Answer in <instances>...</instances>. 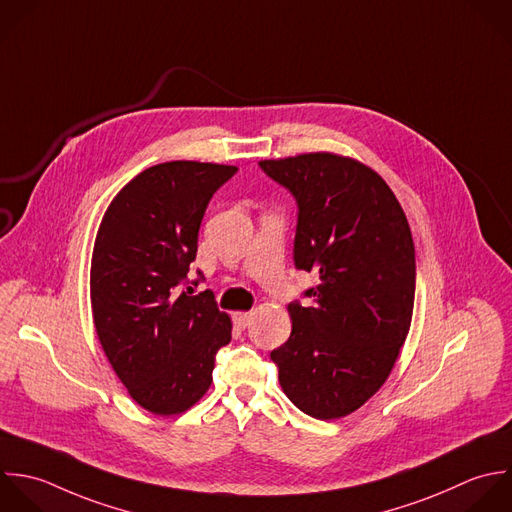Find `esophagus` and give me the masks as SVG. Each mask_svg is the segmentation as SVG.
I'll list each match as a JSON object with an SVG mask.
<instances>
[{
    "label": "esophagus",
    "instance_id": "obj_1",
    "mask_svg": "<svg viewBox=\"0 0 512 512\" xmlns=\"http://www.w3.org/2000/svg\"><path fill=\"white\" fill-rule=\"evenodd\" d=\"M251 319H253V313H251V311H247V313H235V315H233V321H235V325H237L239 329L249 327Z\"/></svg>",
    "mask_w": 512,
    "mask_h": 512
}]
</instances>
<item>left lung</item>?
Instances as JSON below:
<instances>
[{"label": "left lung", "mask_w": 512, "mask_h": 512, "mask_svg": "<svg viewBox=\"0 0 512 512\" xmlns=\"http://www.w3.org/2000/svg\"><path fill=\"white\" fill-rule=\"evenodd\" d=\"M297 203L295 269L315 273L313 299L289 303L293 329L271 351L279 383L305 415L329 421L365 405L387 381L415 305V245L389 185L333 153L259 161Z\"/></svg>", "instance_id": "8db88e82"}]
</instances>
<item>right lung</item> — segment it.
<instances>
[{
	"label": "right lung",
	"mask_w": 512,
	"mask_h": 512,
	"mask_svg": "<svg viewBox=\"0 0 512 512\" xmlns=\"http://www.w3.org/2000/svg\"><path fill=\"white\" fill-rule=\"evenodd\" d=\"M237 167L167 161L131 179L99 225L91 307L99 343L143 409L177 415L209 389L231 321L203 281H189L199 227L215 191Z\"/></svg>",
	"instance_id": "add662e5"
}]
</instances>
